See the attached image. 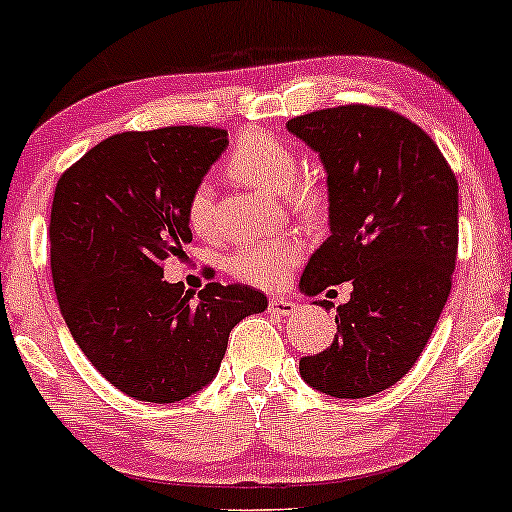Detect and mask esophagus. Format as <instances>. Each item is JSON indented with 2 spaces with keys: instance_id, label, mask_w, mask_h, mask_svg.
Instances as JSON below:
<instances>
[{
  "instance_id": "1",
  "label": "esophagus",
  "mask_w": 512,
  "mask_h": 512,
  "mask_svg": "<svg viewBox=\"0 0 512 512\" xmlns=\"http://www.w3.org/2000/svg\"><path fill=\"white\" fill-rule=\"evenodd\" d=\"M298 310V305L289 301V298H269V313L279 315V317H289Z\"/></svg>"
}]
</instances>
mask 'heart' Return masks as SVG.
I'll return each mask as SVG.
<instances>
[{
  "label": "heart",
  "instance_id": "obj_1",
  "mask_svg": "<svg viewBox=\"0 0 512 512\" xmlns=\"http://www.w3.org/2000/svg\"><path fill=\"white\" fill-rule=\"evenodd\" d=\"M228 170L233 178L267 195L284 197L303 214H313L320 207V190L313 182L301 180V161L289 144L272 134L248 132L233 149ZM187 223L197 236L214 231V195L209 185H197L187 199ZM301 243L296 238H272L245 243L233 252L228 269L236 279L260 289H274L284 284L289 269L301 260Z\"/></svg>",
  "mask_w": 512,
  "mask_h": 512
}]
</instances>
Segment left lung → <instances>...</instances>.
<instances>
[{
  "instance_id": "1",
  "label": "left lung",
  "mask_w": 512,
  "mask_h": 512,
  "mask_svg": "<svg viewBox=\"0 0 512 512\" xmlns=\"http://www.w3.org/2000/svg\"><path fill=\"white\" fill-rule=\"evenodd\" d=\"M286 129L320 156L330 202V238L305 264L301 293L354 286L332 346L301 358V378L339 399L378 395L419 361L448 301L457 180L424 129L392 110L342 105Z\"/></svg>"
}]
</instances>
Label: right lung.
Masks as SVG:
<instances>
[{"label":"right lung","instance_id":"1","mask_svg":"<svg viewBox=\"0 0 512 512\" xmlns=\"http://www.w3.org/2000/svg\"><path fill=\"white\" fill-rule=\"evenodd\" d=\"M226 146L214 127L122 132L55 187L50 267L64 322L98 373L139 402L204 390L233 327L267 308L245 284L211 281L195 296L163 279V262L192 240L187 199Z\"/></svg>","mask_w":512,"mask_h":512}]
</instances>
